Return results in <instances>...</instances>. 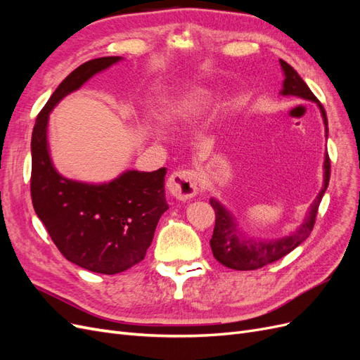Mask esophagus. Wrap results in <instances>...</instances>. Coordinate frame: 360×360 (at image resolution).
<instances>
[{
  "label": "esophagus",
  "instance_id": "1",
  "mask_svg": "<svg viewBox=\"0 0 360 360\" xmlns=\"http://www.w3.org/2000/svg\"><path fill=\"white\" fill-rule=\"evenodd\" d=\"M167 186L174 198L186 201L198 193V172L195 169L174 171Z\"/></svg>",
  "mask_w": 360,
  "mask_h": 360
}]
</instances>
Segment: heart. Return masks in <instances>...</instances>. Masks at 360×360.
Here are the masks:
<instances>
[{
	"instance_id": "b5f03b06",
	"label": "heart",
	"mask_w": 360,
	"mask_h": 360,
	"mask_svg": "<svg viewBox=\"0 0 360 360\" xmlns=\"http://www.w3.org/2000/svg\"><path fill=\"white\" fill-rule=\"evenodd\" d=\"M207 102H209V93L202 89L193 90L181 97V99L167 103V106L162 110L163 122L172 126L188 123L204 110Z\"/></svg>"
}]
</instances>
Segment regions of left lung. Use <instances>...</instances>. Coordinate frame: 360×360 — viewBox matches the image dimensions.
Listing matches in <instances>:
<instances>
[{
    "instance_id": "1",
    "label": "left lung",
    "mask_w": 360,
    "mask_h": 360,
    "mask_svg": "<svg viewBox=\"0 0 360 360\" xmlns=\"http://www.w3.org/2000/svg\"><path fill=\"white\" fill-rule=\"evenodd\" d=\"M282 70H284L285 79H284V89H282L281 94L284 96H297L302 99L314 101L320 106V111L324 120L326 126V136H328V117H326V111L323 105L319 102L317 97L309 90L299 73L294 70L288 63L284 60H279ZM330 179V159L329 155L326 153L324 158V184L317 198L311 204V209L308 212V216L304 217L303 224L297 228V231H294L290 236H285L282 238H276V240L269 242H255V240H246L238 233L237 222L234 217L224 209L216 200H210V205L214 210V230L213 236L210 238V246L213 257L219 261V263L228 269L234 270H257L264 267L270 263H275L279 258L285 257L290 254L292 249H296L302 242L307 240L309 237L312 228L315 225V219H317V212L321 202L323 195L329 186Z\"/></svg>"
}]
</instances>
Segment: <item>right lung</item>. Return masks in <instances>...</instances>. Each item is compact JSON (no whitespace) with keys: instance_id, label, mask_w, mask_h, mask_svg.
<instances>
[{"instance_id":"obj_1","label":"right lung","mask_w":360,"mask_h":360,"mask_svg":"<svg viewBox=\"0 0 360 360\" xmlns=\"http://www.w3.org/2000/svg\"><path fill=\"white\" fill-rule=\"evenodd\" d=\"M120 57H102L75 69L52 93L31 136V201L63 257L96 274L115 275L141 263L153 240L165 200L167 168L127 171L105 184L61 177L48 153L46 127L52 108Z\"/></svg>"}]
</instances>
